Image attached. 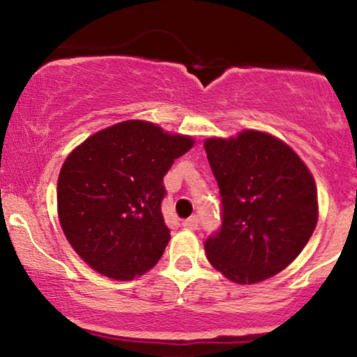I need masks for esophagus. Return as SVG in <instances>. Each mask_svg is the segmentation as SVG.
I'll use <instances>...</instances> for the list:
<instances>
[{
  "label": "esophagus",
  "mask_w": 357,
  "mask_h": 357,
  "mask_svg": "<svg viewBox=\"0 0 357 357\" xmlns=\"http://www.w3.org/2000/svg\"><path fill=\"white\" fill-rule=\"evenodd\" d=\"M183 227L186 228V230H198V227H199V220H198V216H191V218H188V220H184L183 221Z\"/></svg>",
  "instance_id": "34e87169"
}]
</instances>
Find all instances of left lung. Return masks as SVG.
<instances>
[{
    "instance_id": "obj_1",
    "label": "left lung",
    "mask_w": 357,
    "mask_h": 357,
    "mask_svg": "<svg viewBox=\"0 0 357 357\" xmlns=\"http://www.w3.org/2000/svg\"><path fill=\"white\" fill-rule=\"evenodd\" d=\"M204 151L223 203L221 230L204 241L208 260L240 285L277 275L317 225L312 173L287 142L261 130L208 137Z\"/></svg>"
}]
</instances>
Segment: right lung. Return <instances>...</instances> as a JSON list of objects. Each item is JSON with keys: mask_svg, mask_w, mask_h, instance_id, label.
Wrapping results in <instances>:
<instances>
[{"mask_svg": "<svg viewBox=\"0 0 357 357\" xmlns=\"http://www.w3.org/2000/svg\"><path fill=\"white\" fill-rule=\"evenodd\" d=\"M195 139L147 121H124L85 139L65 159L56 210L65 238L90 268L134 280L159 261L171 235L162 178Z\"/></svg>", "mask_w": 357, "mask_h": 357, "instance_id": "add662e5", "label": "right lung"}]
</instances>
